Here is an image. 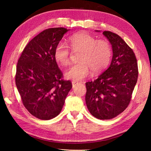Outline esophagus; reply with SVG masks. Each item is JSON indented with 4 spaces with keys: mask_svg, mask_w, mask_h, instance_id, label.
Wrapping results in <instances>:
<instances>
[{
    "mask_svg": "<svg viewBox=\"0 0 151 151\" xmlns=\"http://www.w3.org/2000/svg\"><path fill=\"white\" fill-rule=\"evenodd\" d=\"M78 84V82H76V81H72V85H73V88H75L76 87V86Z\"/></svg>",
    "mask_w": 151,
    "mask_h": 151,
    "instance_id": "34e87169",
    "label": "esophagus"
}]
</instances>
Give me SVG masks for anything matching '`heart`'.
I'll return each instance as SVG.
<instances>
[{
	"label": "heart",
	"mask_w": 151,
	"mask_h": 151,
	"mask_svg": "<svg viewBox=\"0 0 151 151\" xmlns=\"http://www.w3.org/2000/svg\"><path fill=\"white\" fill-rule=\"evenodd\" d=\"M68 41L73 51H80L78 58L80 62L67 70L65 76L67 78L81 81L88 77L91 69L93 73H99L108 66L111 55V46L108 41L95 40L90 34L82 32L73 35ZM69 47L62 41L55 47L54 56L60 65L66 66L69 63Z\"/></svg>",
	"instance_id": "b5f03b06"
}]
</instances>
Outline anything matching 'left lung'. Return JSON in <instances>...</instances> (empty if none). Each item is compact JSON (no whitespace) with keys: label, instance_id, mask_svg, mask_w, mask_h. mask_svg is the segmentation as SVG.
Wrapping results in <instances>:
<instances>
[{"label":"left lung","instance_id":"1","mask_svg":"<svg viewBox=\"0 0 151 151\" xmlns=\"http://www.w3.org/2000/svg\"><path fill=\"white\" fill-rule=\"evenodd\" d=\"M112 45L110 67L93 81L86 83V102L91 114L99 119H110L129 106L138 76L133 50L119 36L104 31Z\"/></svg>","mask_w":151,"mask_h":151}]
</instances>
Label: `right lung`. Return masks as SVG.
Wrapping results in <instances>:
<instances>
[{
	"label": "right lung",
	"instance_id": "add662e5",
	"mask_svg": "<svg viewBox=\"0 0 151 151\" xmlns=\"http://www.w3.org/2000/svg\"><path fill=\"white\" fill-rule=\"evenodd\" d=\"M67 31L59 27L41 32L27 44L18 60L16 86L25 108L40 119L56 117L72 88L71 82L63 79L54 56L56 45Z\"/></svg>",
	"mask_w": 151,
	"mask_h": 151
}]
</instances>
